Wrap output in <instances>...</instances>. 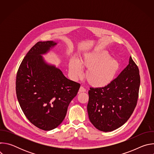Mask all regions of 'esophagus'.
Segmentation results:
<instances>
[{
    "label": "esophagus",
    "instance_id": "1",
    "mask_svg": "<svg viewBox=\"0 0 154 154\" xmlns=\"http://www.w3.org/2000/svg\"><path fill=\"white\" fill-rule=\"evenodd\" d=\"M85 91H86L85 88H84L82 86H81L80 88V89H79V93H82V92H85Z\"/></svg>",
    "mask_w": 154,
    "mask_h": 154
}]
</instances>
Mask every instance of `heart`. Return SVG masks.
<instances>
[{"instance_id": "obj_1", "label": "heart", "mask_w": 154, "mask_h": 154, "mask_svg": "<svg viewBox=\"0 0 154 154\" xmlns=\"http://www.w3.org/2000/svg\"><path fill=\"white\" fill-rule=\"evenodd\" d=\"M88 68L86 78L88 83L94 87H103L110 83L118 71L120 64L115 59L111 58L109 54L103 51H94L86 54L79 61L72 58L69 64V71L71 76L77 78L82 75V67Z\"/></svg>"}]
</instances>
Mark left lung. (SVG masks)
Here are the masks:
<instances>
[{
  "label": "left lung",
  "instance_id": "8db88e82",
  "mask_svg": "<svg viewBox=\"0 0 154 154\" xmlns=\"http://www.w3.org/2000/svg\"><path fill=\"white\" fill-rule=\"evenodd\" d=\"M140 85L139 69L130 57L127 67L110 83L90 88L87 110L93 125L107 132L124 124L136 107Z\"/></svg>",
  "mask_w": 154,
  "mask_h": 154
}]
</instances>
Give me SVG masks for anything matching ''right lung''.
I'll return each mask as SVG.
<instances>
[{
	"label": "right lung",
	"instance_id": "1",
	"mask_svg": "<svg viewBox=\"0 0 154 154\" xmlns=\"http://www.w3.org/2000/svg\"><path fill=\"white\" fill-rule=\"evenodd\" d=\"M56 45L52 41L35 44L21 62L16 80V96L22 110L32 124L46 131L63 122L80 86L42 58V55Z\"/></svg>",
	"mask_w": 154,
	"mask_h": 154
}]
</instances>
